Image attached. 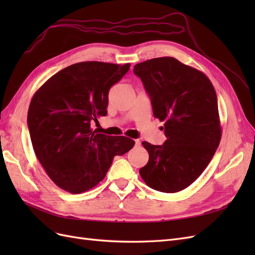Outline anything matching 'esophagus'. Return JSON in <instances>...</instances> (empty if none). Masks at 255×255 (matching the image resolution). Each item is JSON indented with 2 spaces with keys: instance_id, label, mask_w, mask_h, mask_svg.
<instances>
[{
  "instance_id": "obj_1",
  "label": "esophagus",
  "mask_w": 255,
  "mask_h": 255,
  "mask_svg": "<svg viewBox=\"0 0 255 255\" xmlns=\"http://www.w3.org/2000/svg\"><path fill=\"white\" fill-rule=\"evenodd\" d=\"M135 146H140V140L139 139L135 140Z\"/></svg>"
}]
</instances>
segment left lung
<instances>
[{
  "mask_svg": "<svg viewBox=\"0 0 255 255\" xmlns=\"http://www.w3.org/2000/svg\"><path fill=\"white\" fill-rule=\"evenodd\" d=\"M151 99L153 115L164 121L163 145L142 141L149 161L139 173L149 187L177 192L210 164L221 139L217 96L210 79L173 57L134 66Z\"/></svg>",
  "mask_w": 255,
  "mask_h": 255,
  "instance_id": "left-lung-1",
  "label": "left lung"
}]
</instances>
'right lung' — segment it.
Here are the masks:
<instances>
[{"instance_id":"add662e5","label":"right lung","mask_w":255,"mask_h":255,"mask_svg":"<svg viewBox=\"0 0 255 255\" xmlns=\"http://www.w3.org/2000/svg\"><path fill=\"white\" fill-rule=\"evenodd\" d=\"M129 64L83 61L45 82L27 113L30 140L38 160L58 187L81 194L101 182L116 155L133 148L126 136H107L91 128L107 114L110 88Z\"/></svg>"}]
</instances>
